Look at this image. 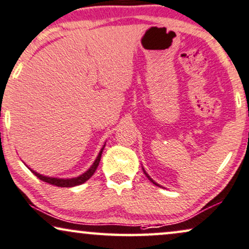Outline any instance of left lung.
<instances>
[{
    "label": "left lung",
    "instance_id": "obj_1",
    "mask_svg": "<svg viewBox=\"0 0 249 249\" xmlns=\"http://www.w3.org/2000/svg\"><path fill=\"white\" fill-rule=\"evenodd\" d=\"M142 170H143V173H144V174H145V177H147V178H148V180H150V181H151V182H152V183H154V184H155V185H157V187H160V185H159V184H158V183H156V182H155V181H154V180H152V178H150V177H149V174H148V173H147V172H145V171H144V168H143V167H142ZM160 188H161V187H160Z\"/></svg>",
    "mask_w": 249,
    "mask_h": 249
}]
</instances>
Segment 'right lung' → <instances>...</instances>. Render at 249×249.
<instances>
[{"mask_svg":"<svg viewBox=\"0 0 249 249\" xmlns=\"http://www.w3.org/2000/svg\"><path fill=\"white\" fill-rule=\"evenodd\" d=\"M105 145L101 148L100 152H99V155L97 156V158H95L94 163L91 165V167L89 168L88 171L84 172V173L78 175V177L76 178H52V177H45V175H42L37 173V172L33 171L32 168H29V170L32 171V173H34L36 177H37L39 180L46 182V183H50V184H53V185H57V187H62V188H71V187H75V185H79V184H83L84 182H86L90 178L92 175L94 174L95 170H97L99 163H100V159H101V154L102 151H104L105 149Z\"/></svg>","mask_w":249,"mask_h":249,"instance_id":"1","label":"right lung"}]
</instances>
